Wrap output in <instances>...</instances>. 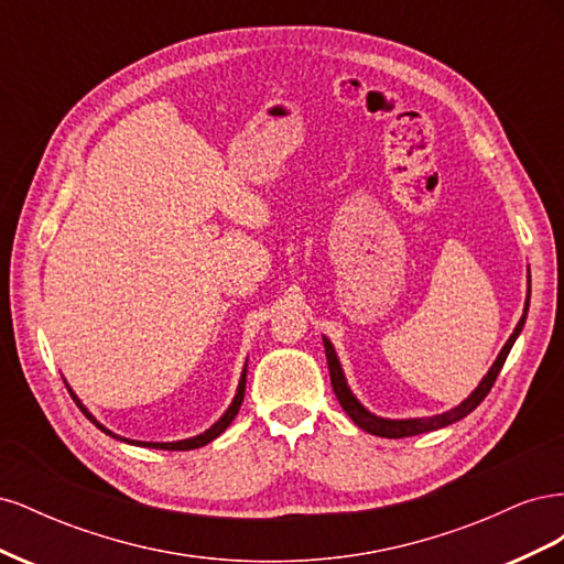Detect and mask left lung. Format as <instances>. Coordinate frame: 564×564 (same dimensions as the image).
<instances>
[{
    "mask_svg": "<svg viewBox=\"0 0 564 564\" xmlns=\"http://www.w3.org/2000/svg\"><path fill=\"white\" fill-rule=\"evenodd\" d=\"M529 272H527V299H524V311H522V317L518 322V327L513 329V334H510V338L506 340V346L501 348V352L497 355V360H494V365L489 367V371L482 377V381L477 383V388L470 392V395L458 402L456 406L447 409V412L442 414H433V416H416V419H386V416H379L369 412V409L355 398V392L350 390L348 386V379H346V371L344 367H340V360L338 355L332 346V340L327 336H322L324 340V352H327V365H329V377H332V388L336 392V400L338 404L344 406V412L352 419L355 425H360L362 431L371 433V435H379V437H390V440H398V437H409V435H421V433H431V431H440L445 429V425H452L460 419H466L473 409L480 404L487 392L491 390L494 381H497L499 371L506 362V357L510 352V348H513V344L518 340L522 327H524V319H527V311H529Z\"/></svg>",
    "mask_w": 564,
    "mask_h": 564,
    "instance_id": "8db88e82",
    "label": "left lung"
}]
</instances>
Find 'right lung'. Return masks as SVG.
Returning a JSON list of instances; mask_svg holds the SVG:
<instances>
[{
    "instance_id": "obj_1",
    "label": "right lung",
    "mask_w": 564,
    "mask_h": 564,
    "mask_svg": "<svg viewBox=\"0 0 564 564\" xmlns=\"http://www.w3.org/2000/svg\"><path fill=\"white\" fill-rule=\"evenodd\" d=\"M65 386H67V381H65ZM245 388H247V362H245V367H242V373H240V383H237V390H235V398H232V402H230V406L226 409L224 412V416H220L214 425H209L207 431L204 433H199V435H195V437H185V440H176V442H141V440H129V437H122V435H117V433H112L110 429H106L104 423H100L87 406L82 404V400L77 398V392L67 386V390H70V395H73V400L77 402V406L82 409V414L87 416L98 431H104L106 435H110V437H115V440H119V442H127V445H135V447H150V449H169V452H187V449H197V447H204V445H209L212 440H216L220 433H224L228 425L232 423V419L237 416V412H240V406H242V400H245Z\"/></svg>"
}]
</instances>
